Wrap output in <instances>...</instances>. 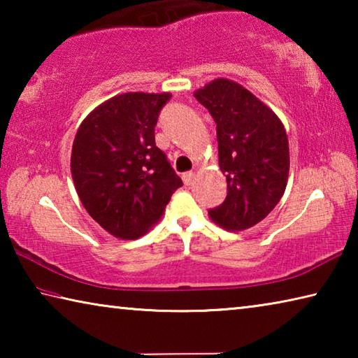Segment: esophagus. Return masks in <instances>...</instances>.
Listing matches in <instances>:
<instances>
[{
    "instance_id": "34e87169",
    "label": "esophagus",
    "mask_w": 358,
    "mask_h": 358,
    "mask_svg": "<svg viewBox=\"0 0 358 358\" xmlns=\"http://www.w3.org/2000/svg\"><path fill=\"white\" fill-rule=\"evenodd\" d=\"M194 180H196V173H194V172L183 173V183L186 186H191L194 183Z\"/></svg>"
}]
</instances>
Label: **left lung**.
I'll return each mask as SVG.
<instances>
[{"label":"left lung","mask_w":358,"mask_h":358,"mask_svg":"<svg viewBox=\"0 0 358 358\" xmlns=\"http://www.w3.org/2000/svg\"><path fill=\"white\" fill-rule=\"evenodd\" d=\"M194 98L215 120L220 167L227 180L226 201L208 215L234 232L256 226L286 191V129L271 108L229 78L210 82Z\"/></svg>","instance_id":"8db88e82"}]
</instances>
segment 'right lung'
<instances>
[{
	"mask_svg": "<svg viewBox=\"0 0 358 358\" xmlns=\"http://www.w3.org/2000/svg\"><path fill=\"white\" fill-rule=\"evenodd\" d=\"M171 93H124L82 121L71 155L78 197L113 237L136 240L162 216L183 181L156 147L155 126Z\"/></svg>",
	"mask_w": 358,
	"mask_h": 358,
	"instance_id": "1",
	"label": "right lung"
}]
</instances>
